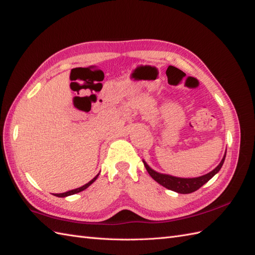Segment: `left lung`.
Listing matches in <instances>:
<instances>
[{"label":"left lung","mask_w":255,"mask_h":255,"mask_svg":"<svg viewBox=\"0 0 255 255\" xmlns=\"http://www.w3.org/2000/svg\"><path fill=\"white\" fill-rule=\"evenodd\" d=\"M225 157H226V152L220 162V164L217 165L214 170L209 172L208 174L201 175L199 177H192V178H184V177L172 176L169 174H162V173H159L157 171L152 170L151 167L146 163L145 160H142V162H144V165L146 167L147 172L149 173V175H150L157 183L162 185L163 187L175 192H178V194H190V192H194L199 189L201 186L208 183L210 179L216 174V173H219L223 163H224Z\"/></svg>","instance_id":"8db88e82"}]
</instances>
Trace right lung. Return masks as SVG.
<instances>
[{
    "label": "right lung",
    "instance_id": "add662e5",
    "mask_svg": "<svg viewBox=\"0 0 255 255\" xmlns=\"http://www.w3.org/2000/svg\"><path fill=\"white\" fill-rule=\"evenodd\" d=\"M98 175H99V173L98 174L92 179V181H90L88 184H85V185H83V186H81V187H79V188H76V189H72V190H69V191H66V192H63V194H55L54 196H56V197H60V198H64V197H68V196H71V195H74V194H78V192H80V191H83L84 189H86L89 187L90 185H92L93 183H94L96 179H97V177H98Z\"/></svg>",
    "mask_w": 255,
    "mask_h": 255
}]
</instances>
